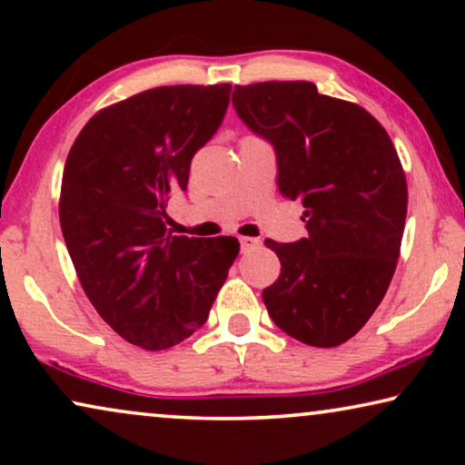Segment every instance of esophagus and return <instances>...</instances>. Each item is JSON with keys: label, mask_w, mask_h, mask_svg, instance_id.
<instances>
[{"label": "esophagus", "mask_w": 465, "mask_h": 465, "mask_svg": "<svg viewBox=\"0 0 465 465\" xmlns=\"http://www.w3.org/2000/svg\"><path fill=\"white\" fill-rule=\"evenodd\" d=\"M239 243H241V252H252V250H256V247L260 245V239H253V237H241L239 239Z\"/></svg>", "instance_id": "34e87169"}]
</instances>
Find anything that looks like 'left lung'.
Returning a JSON list of instances; mask_svg holds the SVG:
<instances>
[{"label":"left lung","instance_id":"1","mask_svg":"<svg viewBox=\"0 0 465 465\" xmlns=\"http://www.w3.org/2000/svg\"><path fill=\"white\" fill-rule=\"evenodd\" d=\"M232 105L272 145L279 193L302 203L309 232L264 241L282 262L262 292L266 311L304 345H341L371 320L396 271L409 203L398 152L364 107L313 82L234 86Z\"/></svg>","mask_w":465,"mask_h":465}]
</instances>
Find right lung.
Returning a JSON list of instances; mask_svg holds the SVG:
<instances>
[{
  "label": "right lung",
  "mask_w": 465,
  "mask_h": 465,
  "mask_svg": "<svg viewBox=\"0 0 465 465\" xmlns=\"http://www.w3.org/2000/svg\"><path fill=\"white\" fill-rule=\"evenodd\" d=\"M228 97L231 84L152 88L94 114L69 150L59 218L75 272L97 313L148 351L207 322L239 253L234 237H177L167 215Z\"/></svg>",
  "instance_id": "add662e5"
}]
</instances>
